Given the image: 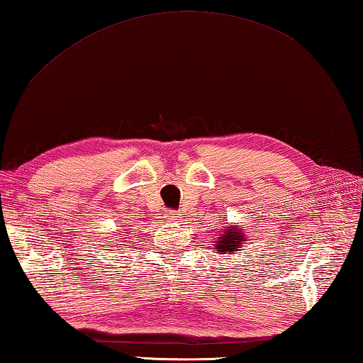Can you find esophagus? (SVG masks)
<instances>
[{
    "mask_svg": "<svg viewBox=\"0 0 363 363\" xmlns=\"http://www.w3.org/2000/svg\"><path fill=\"white\" fill-rule=\"evenodd\" d=\"M164 218H167L168 223H177V220L181 219V214L177 211H169Z\"/></svg>",
    "mask_w": 363,
    "mask_h": 363,
    "instance_id": "obj_1",
    "label": "esophagus"
}]
</instances>
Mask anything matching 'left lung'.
Returning <instances> with one entry per match:
<instances>
[{"instance_id": "1", "label": "left lung", "mask_w": 363, "mask_h": 363, "mask_svg": "<svg viewBox=\"0 0 363 363\" xmlns=\"http://www.w3.org/2000/svg\"><path fill=\"white\" fill-rule=\"evenodd\" d=\"M247 238V232L238 225H227L224 227L223 233L218 238V242H214V253L219 255H232L233 251H237L242 247V243Z\"/></svg>"}]
</instances>
